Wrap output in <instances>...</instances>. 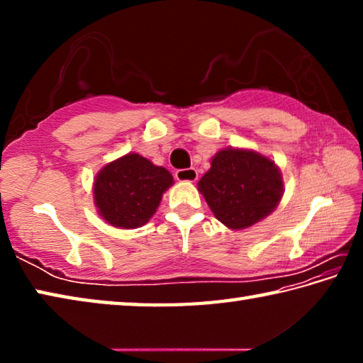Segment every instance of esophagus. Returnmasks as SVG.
<instances>
[{
  "label": "esophagus",
  "instance_id": "34e87169",
  "mask_svg": "<svg viewBox=\"0 0 363 363\" xmlns=\"http://www.w3.org/2000/svg\"><path fill=\"white\" fill-rule=\"evenodd\" d=\"M176 179L181 182H195L196 177H199V173L194 168H187V169H177L176 173Z\"/></svg>",
  "mask_w": 363,
  "mask_h": 363
}]
</instances>
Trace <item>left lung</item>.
Wrapping results in <instances>:
<instances>
[{"label": "left lung", "instance_id": "1", "mask_svg": "<svg viewBox=\"0 0 363 363\" xmlns=\"http://www.w3.org/2000/svg\"><path fill=\"white\" fill-rule=\"evenodd\" d=\"M214 216L229 229H247L269 216L284 195L280 169L253 150L224 149L199 181Z\"/></svg>", "mask_w": 363, "mask_h": 363}]
</instances>
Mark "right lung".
<instances>
[{
	"label": "right lung",
	"instance_id": "right-lung-1",
	"mask_svg": "<svg viewBox=\"0 0 363 363\" xmlns=\"http://www.w3.org/2000/svg\"><path fill=\"white\" fill-rule=\"evenodd\" d=\"M173 184V176L139 153H128L104 167L94 181V203L102 219L120 229L149 223Z\"/></svg>",
	"mask_w": 363,
	"mask_h": 363
}]
</instances>
